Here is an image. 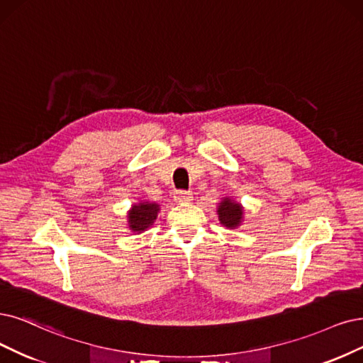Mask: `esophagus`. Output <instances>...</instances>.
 <instances>
[{
    "label": "esophagus",
    "mask_w": 363,
    "mask_h": 363,
    "mask_svg": "<svg viewBox=\"0 0 363 363\" xmlns=\"http://www.w3.org/2000/svg\"><path fill=\"white\" fill-rule=\"evenodd\" d=\"M174 202L181 203V205L190 203V202H193V193H190V191H177V193H174Z\"/></svg>",
    "instance_id": "obj_1"
}]
</instances>
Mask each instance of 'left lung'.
I'll return each instance as SVG.
<instances>
[{
  "mask_svg": "<svg viewBox=\"0 0 363 363\" xmlns=\"http://www.w3.org/2000/svg\"><path fill=\"white\" fill-rule=\"evenodd\" d=\"M217 216L223 227L233 230L238 229L239 225H242L245 209L232 196H225L217 206Z\"/></svg>",
  "mask_w": 363,
  "mask_h": 363,
  "instance_id": "1",
  "label": "left lung"
}]
</instances>
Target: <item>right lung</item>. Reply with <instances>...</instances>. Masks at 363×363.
I'll use <instances>...</instances> for the list:
<instances>
[{"mask_svg":"<svg viewBox=\"0 0 363 363\" xmlns=\"http://www.w3.org/2000/svg\"><path fill=\"white\" fill-rule=\"evenodd\" d=\"M160 211V205L150 202V200H139V202L133 203L127 211V229L134 235L146 232L154 225Z\"/></svg>","mask_w":363,"mask_h":363,"instance_id":"add662e5","label":"right lung"}]
</instances>
